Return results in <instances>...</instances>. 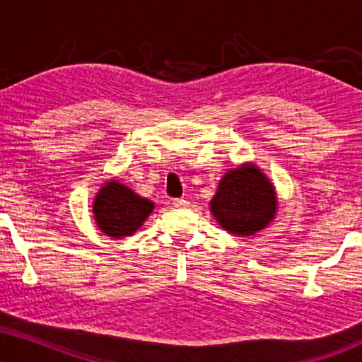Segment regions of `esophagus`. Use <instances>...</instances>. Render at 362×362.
I'll use <instances>...</instances> for the list:
<instances>
[{"mask_svg":"<svg viewBox=\"0 0 362 362\" xmlns=\"http://www.w3.org/2000/svg\"><path fill=\"white\" fill-rule=\"evenodd\" d=\"M173 206L174 208H188L189 202L185 198H176V199H173Z\"/></svg>","mask_w":362,"mask_h":362,"instance_id":"1","label":"esophagus"}]
</instances>
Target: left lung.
<instances>
[{
    "mask_svg": "<svg viewBox=\"0 0 362 362\" xmlns=\"http://www.w3.org/2000/svg\"><path fill=\"white\" fill-rule=\"evenodd\" d=\"M209 211L228 233L253 236L275 220L279 211L275 186L255 163H243L223 174Z\"/></svg>",
    "mask_w": 362,
    "mask_h": 362,
    "instance_id": "obj_1",
    "label": "left lung"
}]
</instances>
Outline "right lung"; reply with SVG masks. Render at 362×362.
Here are the masks:
<instances>
[{
  "mask_svg": "<svg viewBox=\"0 0 362 362\" xmlns=\"http://www.w3.org/2000/svg\"><path fill=\"white\" fill-rule=\"evenodd\" d=\"M154 209L151 199L142 198L117 180H109L92 203L97 228L110 238L120 240L136 233Z\"/></svg>",
  "mask_w": 362,
  "mask_h": 362,
  "instance_id": "add662e5",
  "label": "right lung"
}]
</instances>
